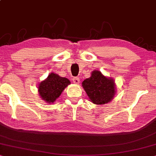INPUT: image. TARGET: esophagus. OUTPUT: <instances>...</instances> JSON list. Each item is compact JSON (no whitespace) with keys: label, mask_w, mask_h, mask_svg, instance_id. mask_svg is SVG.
Returning a JSON list of instances; mask_svg holds the SVG:
<instances>
[{"label":"esophagus","mask_w":156,"mask_h":156,"mask_svg":"<svg viewBox=\"0 0 156 156\" xmlns=\"http://www.w3.org/2000/svg\"><path fill=\"white\" fill-rule=\"evenodd\" d=\"M73 81L75 84H79L80 83V79L78 77H75V78H73Z\"/></svg>","instance_id":"obj_1"}]
</instances>
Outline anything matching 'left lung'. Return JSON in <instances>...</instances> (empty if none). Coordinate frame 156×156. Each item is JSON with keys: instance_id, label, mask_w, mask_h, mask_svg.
<instances>
[{"instance_id": "8db88e82", "label": "left lung", "mask_w": 156, "mask_h": 156, "mask_svg": "<svg viewBox=\"0 0 156 156\" xmlns=\"http://www.w3.org/2000/svg\"><path fill=\"white\" fill-rule=\"evenodd\" d=\"M83 88L90 101L96 105L111 102L115 94V84L113 78H107L98 70H93L90 78L82 83Z\"/></svg>"}]
</instances>
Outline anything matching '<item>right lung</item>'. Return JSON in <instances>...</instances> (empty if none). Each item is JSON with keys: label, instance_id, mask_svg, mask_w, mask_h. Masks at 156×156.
<instances>
[{"label": "right lung", "instance_id": "add662e5", "mask_svg": "<svg viewBox=\"0 0 156 156\" xmlns=\"http://www.w3.org/2000/svg\"><path fill=\"white\" fill-rule=\"evenodd\" d=\"M70 83L68 78L60 77L58 75L51 73L46 79L38 85L39 95L46 103H54Z\"/></svg>", "mask_w": 156, "mask_h": 156}]
</instances>
